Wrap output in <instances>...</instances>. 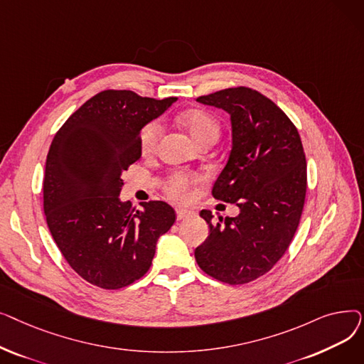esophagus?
Wrapping results in <instances>:
<instances>
[{"label": "esophagus", "instance_id": "34e87169", "mask_svg": "<svg viewBox=\"0 0 364 364\" xmlns=\"http://www.w3.org/2000/svg\"><path fill=\"white\" fill-rule=\"evenodd\" d=\"M176 214H177V220H186V218H190L195 213L190 211V209H181V208H177L176 209Z\"/></svg>", "mask_w": 364, "mask_h": 364}]
</instances>
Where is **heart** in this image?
<instances>
[{
    "instance_id": "obj_1",
    "label": "heart",
    "mask_w": 364,
    "mask_h": 364,
    "mask_svg": "<svg viewBox=\"0 0 364 364\" xmlns=\"http://www.w3.org/2000/svg\"><path fill=\"white\" fill-rule=\"evenodd\" d=\"M180 124L190 132L198 144L208 139L220 137V122L211 113L202 109H190L183 112L178 117ZM162 134V127L159 122L151 121L146 124L140 132V150L144 156H150L158 149V143ZM199 181L198 177L190 176L187 172H172L164 183L165 195L174 202L184 203L193 198L195 186Z\"/></svg>"
}]
</instances>
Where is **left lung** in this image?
I'll use <instances>...</instances> for the list:
<instances>
[{
  "mask_svg": "<svg viewBox=\"0 0 364 364\" xmlns=\"http://www.w3.org/2000/svg\"><path fill=\"white\" fill-rule=\"evenodd\" d=\"M196 100L230 113L233 147L213 196L237 205L240 214L214 223L211 211H200L209 236L195 258L208 276L245 284L288 251L307 193V161L294 122L259 91L235 87Z\"/></svg>",
  "mask_w": 364,
  "mask_h": 364,
  "instance_id": "8db88e82",
  "label": "left lung"
}]
</instances>
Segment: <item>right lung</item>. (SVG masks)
<instances>
[{"instance_id": "1", "label": "right lung", "mask_w": 364, "mask_h": 364, "mask_svg": "<svg viewBox=\"0 0 364 364\" xmlns=\"http://www.w3.org/2000/svg\"><path fill=\"white\" fill-rule=\"evenodd\" d=\"M177 97L129 90L92 95L55 132L43 181L44 214L66 262L88 283L121 289L141 279L156 242L176 221L162 200L143 211L119 200L121 174L141 156L140 131Z\"/></svg>"}]
</instances>
